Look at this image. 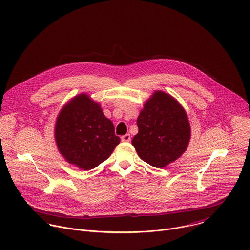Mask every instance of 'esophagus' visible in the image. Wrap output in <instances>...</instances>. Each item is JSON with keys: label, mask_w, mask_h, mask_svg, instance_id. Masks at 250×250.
Wrapping results in <instances>:
<instances>
[{"label": "esophagus", "mask_w": 250, "mask_h": 250, "mask_svg": "<svg viewBox=\"0 0 250 250\" xmlns=\"http://www.w3.org/2000/svg\"><path fill=\"white\" fill-rule=\"evenodd\" d=\"M121 139H122V141H124V142H128V141L130 140V134H129V133H126V134L123 135Z\"/></svg>", "instance_id": "34e87169"}]
</instances>
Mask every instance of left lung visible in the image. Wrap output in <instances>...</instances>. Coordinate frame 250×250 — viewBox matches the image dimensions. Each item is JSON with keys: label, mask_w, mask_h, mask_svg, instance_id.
Instances as JSON below:
<instances>
[{"label": "left lung", "mask_w": 250, "mask_h": 250, "mask_svg": "<svg viewBox=\"0 0 250 250\" xmlns=\"http://www.w3.org/2000/svg\"><path fill=\"white\" fill-rule=\"evenodd\" d=\"M138 132L131 144L138 156L156 168H163L187 149L191 127L183 106L172 96L156 91L137 118Z\"/></svg>", "instance_id": "left-lung-1"}]
</instances>
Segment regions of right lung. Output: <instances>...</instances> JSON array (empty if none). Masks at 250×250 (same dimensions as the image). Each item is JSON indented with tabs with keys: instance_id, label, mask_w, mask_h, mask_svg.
<instances>
[{
	"instance_id": "1",
	"label": "right lung",
	"mask_w": 250,
	"mask_h": 250,
	"mask_svg": "<svg viewBox=\"0 0 250 250\" xmlns=\"http://www.w3.org/2000/svg\"><path fill=\"white\" fill-rule=\"evenodd\" d=\"M54 135L65 160L86 171L108 159L121 140L99 103L86 94L74 97L63 106Z\"/></svg>"
}]
</instances>
